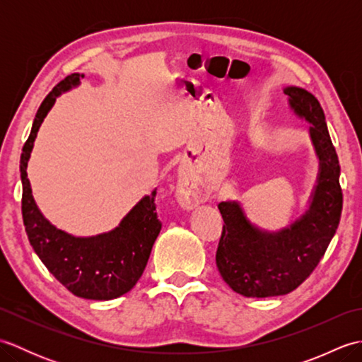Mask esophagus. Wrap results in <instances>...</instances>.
<instances>
[{
	"label": "esophagus",
	"instance_id": "34e87169",
	"mask_svg": "<svg viewBox=\"0 0 362 362\" xmlns=\"http://www.w3.org/2000/svg\"><path fill=\"white\" fill-rule=\"evenodd\" d=\"M188 182V180H187ZM188 185V183H187ZM180 201H182V204H183V206H187V209H193V206H197L199 204L202 202V199H201V196H199L196 191H193V189H187L185 193H183L182 196H180Z\"/></svg>",
	"mask_w": 362,
	"mask_h": 362
}]
</instances>
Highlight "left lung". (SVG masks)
Wrapping results in <instances>:
<instances>
[{
	"mask_svg": "<svg viewBox=\"0 0 362 362\" xmlns=\"http://www.w3.org/2000/svg\"><path fill=\"white\" fill-rule=\"evenodd\" d=\"M283 91L297 117L311 124L310 136L319 158L317 183L308 210L279 232L253 226L240 202L218 205L224 227L216 266L228 286L244 297L284 296L298 288L324 257L341 219V166L324 110L305 88L286 87Z\"/></svg>",
	"mask_w": 362,
	"mask_h": 362,
	"instance_id": "left-lung-1",
	"label": "left lung"
}]
</instances>
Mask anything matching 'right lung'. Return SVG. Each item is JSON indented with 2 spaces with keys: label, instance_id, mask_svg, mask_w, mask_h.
Listing matches in <instances>:
<instances>
[{
  "label": "right lung",
  "instance_id": "right-lung-1",
  "mask_svg": "<svg viewBox=\"0 0 362 362\" xmlns=\"http://www.w3.org/2000/svg\"><path fill=\"white\" fill-rule=\"evenodd\" d=\"M82 78L83 74L79 73L66 76L38 107L20 158L21 213L34 252L68 291L82 298L112 300L132 289L148 264L152 245L161 230L156 211V191L144 196L110 232L86 238L73 236L52 226L38 210L26 173L45 117L56 98L78 87Z\"/></svg>",
  "mask_w": 362,
  "mask_h": 362
}]
</instances>
